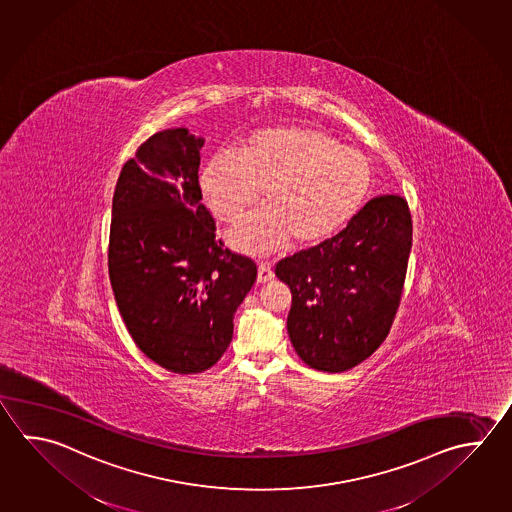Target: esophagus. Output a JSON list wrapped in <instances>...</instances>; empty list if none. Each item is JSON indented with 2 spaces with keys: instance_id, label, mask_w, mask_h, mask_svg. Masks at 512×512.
<instances>
[{
  "instance_id": "esophagus-1",
  "label": "esophagus",
  "mask_w": 512,
  "mask_h": 512,
  "mask_svg": "<svg viewBox=\"0 0 512 512\" xmlns=\"http://www.w3.org/2000/svg\"><path fill=\"white\" fill-rule=\"evenodd\" d=\"M271 279H273V270H271L270 264H259L257 282L264 284V282H270Z\"/></svg>"
}]
</instances>
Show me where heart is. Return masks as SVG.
<instances>
[{
    "label": "heart",
    "mask_w": 512,
    "mask_h": 512,
    "mask_svg": "<svg viewBox=\"0 0 512 512\" xmlns=\"http://www.w3.org/2000/svg\"><path fill=\"white\" fill-rule=\"evenodd\" d=\"M373 166L366 154L313 126H270L250 135L239 157L219 152L204 164L201 192L217 219L241 221L237 250L271 255L288 242L309 248L340 232L366 201Z\"/></svg>",
    "instance_id": "heart-1"
}]
</instances>
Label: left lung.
Wrapping results in <instances>:
<instances>
[{
	"label": "left lung",
	"instance_id": "8db88e82",
	"mask_svg": "<svg viewBox=\"0 0 512 512\" xmlns=\"http://www.w3.org/2000/svg\"><path fill=\"white\" fill-rule=\"evenodd\" d=\"M413 222L400 195H380L335 237L277 264L291 290L288 335L309 367L342 373L386 340L404 290Z\"/></svg>",
	"mask_w": 512,
	"mask_h": 512
}]
</instances>
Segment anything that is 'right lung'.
<instances>
[{
  "label": "right lung",
  "mask_w": 512,
  "mask_h": 512,
  "mask_svg": "<svg viewBox=\"0 0 512 512\" xmlns=\"http://www.w3.org/2000/svg\"><path fill=\"white\" fill-rule=\"evenodd\" d=\"M203 137L157 132L117 179L108 275L137 348L179 375L210 369L233 337V315L257 279L255 262L215 239L201 204Z\"/></svg>",
  "instance_id": "1"
}]
</instances>
